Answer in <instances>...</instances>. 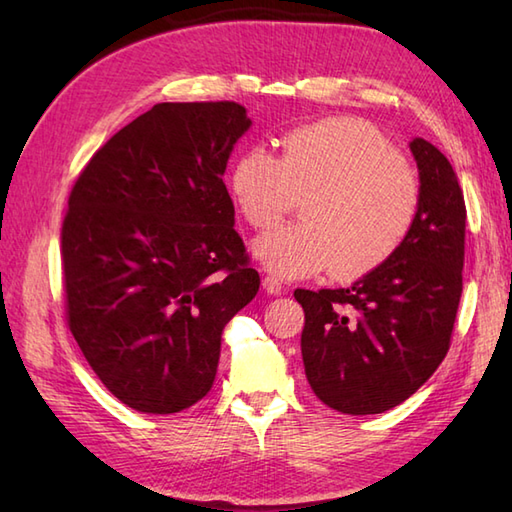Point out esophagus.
Returning a JSON list of instances; mask_svg holds the SVG:
<instances>
[{
	"label": "esophagus",
	"mask_w": 512,
	"mask_h": 512,
	"mask_svg": "<svg viewBox=\"0 0 512 512\" xmlns=\"http://www.w3.org/2000/svg\"><path fill=\"white\" fill-rule=\"evenodd\" d=\"M262 286L268 295H281V290H284V286H281V281L277 277H264Z\"/></svg>",
	"instance_id": "1"
}]
</instances>
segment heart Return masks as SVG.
<instances>
[{
    "label": "heart",
    "instance_id": "1",
    "mask_svg": "<svg viewBox=\"0 0 512 512\" xmlns=\"http://www.w3.org/2000/svg\"><path fill=\"white\" fill-rule=\"evenodd\" d=\"M279 147V158L248 147L228 169L231 198L255 231L277 226L295 195H306L303 222L257 239L259 262L279 277L332 268L339 281L383 268L420 211V184L400 151L372 123L350 116L292 129Z\"/></svg>",
    "mask_w": 512,
    "mask_h": 512
}]
</instances>
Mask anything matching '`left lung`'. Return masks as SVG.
I'll return each mask as SVG.
<instances>
[{"label": "left lung", "instance_id": "8db88e82", "mask_svg": "<svg viewBox=\"0 0 512 512\" xmlns=\"http://www.w3.org/2000/svg\"><path fill=\"white\" fill-rule=\"evenodd\" d=\"M420 211L407 242L350 288L295 290L306 312L301 354L314 394L341 413L400 405L444 361L462 297L466 204L438 147L411 140Z\"/></svg>", "mask_w": 512, "mask_h": 512}]
</instances>
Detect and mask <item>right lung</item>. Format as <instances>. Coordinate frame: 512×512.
<instances>
[{
    "mask_svg": "<svg viewBox=\"0 0 512 512\" xmlns=\"http://www.w3.org/2000/svg\"><path fill=\"white\" fill-rule=\"evenodd\" d=\"M248 127L233 101L158 103L70 191L65 321L101 383L140 413H178L209 394L224 325L259 290L222 180Z\"/></svg>",
    "mask_w": 512,
    "mask_h": 512,
    "instance_id": "add662e5",
    "label": "right lung"
}]
</instances>
